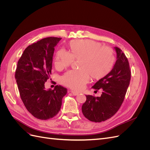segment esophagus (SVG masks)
Segmentation results:
<instances>
[{"label": "esophagus", "instance_id": "esophagus-1", "mask_svg": "<svg viewBox=\"0 0 150 150\" xmlns=\"http://www.w3.org/2000/svg\"><path fill=\"white\" fill-rule=\"evenodd\" d=\"M69 92H71L72 94L74 95V96H76V95H78L79 94L78 92H76V91H69Z\"/></svg>", "mask_w": 150, "mask_h": 150}]
</instances>
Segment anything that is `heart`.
<instances>
[{
  "label": "heart",
  "mask_w": 150,
  "mask_h": 150,
  "mask_svg": "<svg viewBox=\"0 0 150 150\" xmlns=\"http://www.w3.org/2000/svg\"><path fill=\"white\" fill-rule=\"evenodd\" d=\"M68 47L69 53L64 50L57 52L54 65L57 69H62L71 64L72 59H80L81 69L68 71L61 78L62 83L72 89H82L89 76L93 79L104 78L114 66V51L101 43L89 39L73 40L68 44Z\"/></svg>",
  "instance_id": "b5f03b06"
}]
</instances>
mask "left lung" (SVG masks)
<instances>
[{
  "mask_svg": "<svg viewBox=\"0 0 150 150\" xmlns=\"http://www.w3.org/2000/svg\"><path fill=\"white\" fill-rule=\"evenodd\" d=\"M114 49L116 61L112 69L92 86L95 91H102L101 96L86 95V101L82 106L83 115L91 121H104L114 115L123 102L129 84L131 71L128 59L120 48Z\"/></svg>",
  "mask_w": 150,
  "mask_h": 150,
  "instance_id": "left-lung-1",
  "label": "left lung"
}]
</instances>
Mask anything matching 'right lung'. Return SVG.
<instances>
[{"mask_svg": "<svg viewBox=\"0 0 150 150\" xmlns=\"http://www.w3.org/2000/svg\"><path fill=\"white\" fill-rule=\"evenodd\" d=\"M61 38H44L30 45L17 62L15 78L22 102L35 117L46 120L55 116L67 90L56 86L46 89L45 82L51 74L54 47Z\"/></svg>", "mask_w": 150, "mask_h": 150, "instance_id": "add662e5", "label": "right lung"}]
</instances>
